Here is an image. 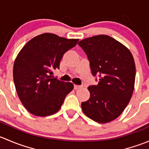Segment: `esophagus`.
<instances>
[{
    "instance_id": "esophagus-1",
    "label": "esophagus",
    "mask_w": 149,
    "mask_h": 149,
    "mask_svg": "<svg viewBox=\"0 0 149 149\" xmlns=\"http://www.w3.org/2000/svg\"><path fill=\"white\" fill-rule=\"evenodd\" d=\"M82 86H79V85H74V89L75 90H77L79 89V88H82Z\"/></svg>"
}]
</instances>
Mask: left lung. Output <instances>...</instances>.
<instances>
[{"label":"left lung","instance_id":"1","mask_svg":"<svg viewBox=\"0 0 149 149\" xmlns=\"http://www.w3.org/2000/svg\"><path fill=\"white\" fill-rule=\"evenodd\" d=\"M87 55L93 76L100 77L90 86V97L81 103L84 113L99 123H107L121 115L134 90L136 65L128 48L108 35H97L79 42Z\"/></svg>","mask_w":149,"mask_h":149}]
</instances>
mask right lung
Masks as SVG:
<instances>
[{"mask_svg": "<svg viewBox=\"0 0 149 149\" xmlns=\"http://www.w3.org/2000/svg\"><path fill=\"white\" fill-rule=\"evenodd\" d=\"M78 42L44 33L29 40L19 52L13 64V81L19 100L31 114L45 117L56 113L73 89V84L52 75L65 52Z\"/></svg>", "mask_w": 149, "mask_h": 149, "instance_id": "1", "label": "right lung"}]
</instances>
